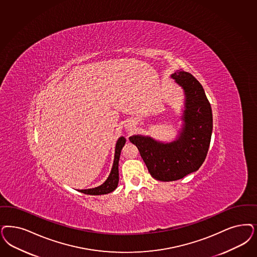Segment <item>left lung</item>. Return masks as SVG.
Returning a JSON list of instances; mask_svg holds the SVG:
<instances>
[{
    "label": "left lung",
    "instance_id": "obj_1",
    "mask_svg": "<svg viewBox=\"0 0 257 257\" xmlns=\"http://www.w3.org/2000/svg\"><path fill=\"white\" fill-rule=\"evenodd\" d=\"M171 77L185 94L184 124L177 140L164 143L142 135L129 138L140 151L151 176L160 181L177 180L200 168L212 138V108L202 85L192 74L181 69Z\"/></svg>",
    "mask_w": 257,
    "mask_h": 257
}]
</instances>
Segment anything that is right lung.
<instances>
[{
	"label": "right lung",
	"instance_id": "1",
	"mask_svg": "<svg viewBox=\"0 0 257 257\" xmlns=\"http://www.w3.org/2000/svg\"><path fill=\"white\" fill-rule=\"evenodd\" d=\"M125 142H126V140L123 137H120L116 142L115 149V159H114L113 167H112L111 173L107 178L106 181L103 184H101L100 186L96 187V188L80 190V193L91 195H106V194H109V193H111V192L115 190V188L117 187V184H118V160H119L120 152H121V149H122V147L125 144Z\"/></svg>",
	"mask_w": 257,
	"mask_h": 257
}]
</instances>
